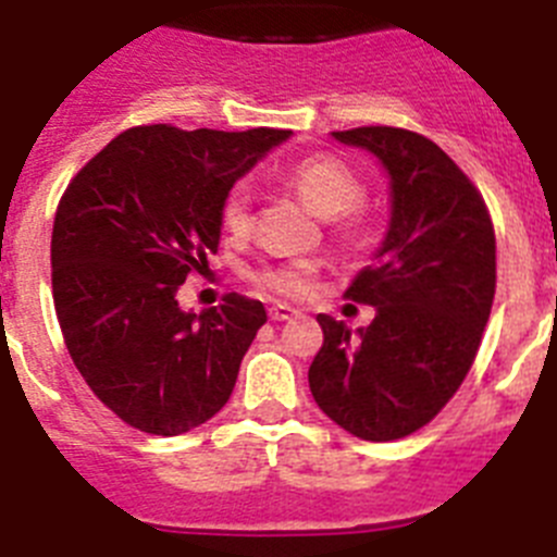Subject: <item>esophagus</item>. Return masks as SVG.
Returning <instances> with one entry per match:
<instances>
[{
  "label": "esophagus",
  "mask_w": 557,
  "mask_h": 557,
  "mask_svg": "<svg viewBox=\"0 0 557 557\" xmlns=\"http://www.w3.org/2000/svg\"><path fill=\"white\" fill-rule=\"evenodd\" d=\"M293 318H298V309L287 307V304H275V307H270V321H293Z\"/></svg>",
  "instance_id": "34e87169"
}]
</instances>
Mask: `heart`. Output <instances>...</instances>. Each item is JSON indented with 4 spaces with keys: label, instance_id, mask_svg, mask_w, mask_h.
Returning a JSON list of instances; mask_svg holds the SVG:
<instances>
[{
    "label": "heart",
    "instance_id": "b5f03b06",
    "mask_svg": "<svg viewBox=\"0 0 557 557\" xmlns=\"http://www.w3.org/2000/svg\"><path fill=\"white\" fill-rule=\"evenodd\" d=\"M287 184L293 186L309 206H312L329 231L339 239H359L368 228V209L362 203L366 186L357 178V172L339 161L337 156H309L287 170ZM220 220L225 231L236 236H245L253 225V195L245 184H236L225 191L223 206H220ZM314 268L309 262H282L262 264L250 270V278L262 289L275 295L298 298L312 284Z\"/></svg>",
    "mask_w": 557,
    "mask_h": 557
}]
</instances>
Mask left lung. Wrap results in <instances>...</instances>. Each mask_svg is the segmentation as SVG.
I'll use <instances>...</instances> for the list:
<instances>
[{"label":"left lung","mask_w":557,"mask_h":557,"mask_svg":"<svg viewBox=\"0 0 557 557\" xmlns=\"http://www.w3.org/2000/svg\"><path fill=\"white\" fill-rule=\"evenodd\" d=\"M334 139L385 164L393 218L376 262L346 289L376 318L354 337L318 314L309 391L351 435L398 441L430 424L474 366L496 293L494 220L469 175L421 133L368 125Z\"/></svg>","instance_id":"left-lung-1"}]
</instances>
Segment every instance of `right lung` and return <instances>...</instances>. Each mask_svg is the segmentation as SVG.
<instances>
[{"instance_id":"right-lung-1","label":"right lung","mask_w":557,"mask_h":557,"mask_svg":"<svg viewBox=\"0 0 557 557\" xmlns=\"http://www.w3.org/2000/svg\"><path fill=\"white\" fill-rule=\"evenodd\" d=\"M287 136L127 127L61 195L52 301L63 343L91 393L133 430L181 435L231 398L268 321L262 301L228 293L195 314L175 293L218 253L225 191Z\"/></svg>"}]
</instances>
